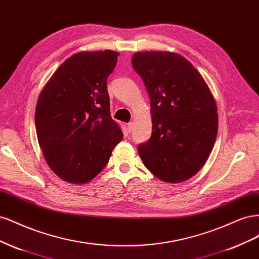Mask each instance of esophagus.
Here are the masks:
<instances>
[{
    "instance_id": "esophagus-1",
    "label": "esophagus",
    "mask_w": 259,
    "mask_h": 259,
    "mask_svg": "<svg viewBox=\"0 0 259 259\" xmlns=\"http://www.w3.org/2000/svg\"><path fill=\"white\" fill-rule=\"evenodd\" d=\"M133 127H134V123H133V122H130V123L127 124V131H128V133H131V132H132Z\"/></svg>"
}]
</instances>
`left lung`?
Returning <instances> with one entry per match:
<instances>
[{
  "label": "left lung",
  "instance_id": "obj_1",
  "mask_svg": "<svg viewBox=\"0 0 259 259\" xmlns=\"http://www.w3.org/2000/svg\"><path fill=\"white\" fill-rule=\"evenodd\" d=\"M132 65L150 97L152 135L138 146L145 166L164 183L194 176L214 147L217 106L191 62L171 52H139Z\"/></svg>",
  "mask_w": 259,
  "mask_h": 259
}]
</instances>
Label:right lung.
<instances>
[{"mask_svg":"<svg viewBox=\"0 0 259 259\" xmlns=\"http://www.w3.org/2000/svg\"><path fill=\"white\" fill-rule=\"evenodd\" d=\"M119 55L109 50L72 55L38 95L37 142L51 169L67 183H90L123 138L111 117L107 90V77Z\"/></svg>","mask_w":259,"mask_h":259,"instance_id":"1","label":"right lung"}]
</instances>
